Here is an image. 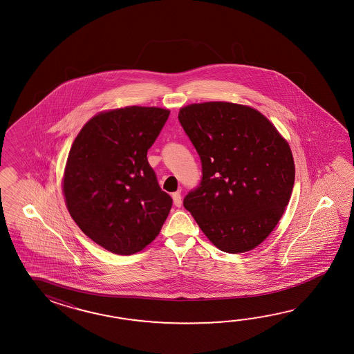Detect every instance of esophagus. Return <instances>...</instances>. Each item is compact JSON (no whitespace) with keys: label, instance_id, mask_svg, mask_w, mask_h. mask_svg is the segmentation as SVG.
Segmentation results:
<instances>
[{"label":"esophagus","instance_id":"1","mask_svg":"<svg viewBox=\"0 0 354 354\" xmlns=\"http://www.w3.org/2000/svg\"><path fill=\"white\" fill-rule=\"evenodd\" d=\"M172 198H174V206H176V207H180V205H182L180 192H174V194H172Z\"/></svg>","mask_w":354,"mask_h":354}]
</instances>
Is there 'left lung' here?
I'll use <instances>...</instances> for the list:
<instances>
[{
    "label": "left lung",
    "mask_w": 354,
    "mask_h": 354,
    "mask_svg": "<svg viewBox=\"0 0 354 354\" xmlns=\"http://www.w3.org/2000/svg\"><path fill=\"white\" fill-rule=\"evenodd\" d=\"M178 120L203 167L185 209L220 250L256 248L292 194L294 158L286 140L259 111L230 102L186 106Z\"/></svg>",
    "instance_id": "8db88e82"
}]
</instances>
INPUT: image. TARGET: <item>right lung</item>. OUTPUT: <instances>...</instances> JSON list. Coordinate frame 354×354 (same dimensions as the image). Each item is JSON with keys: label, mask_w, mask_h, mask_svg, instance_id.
<instances>
[{"label": "right lung", "mask_w": 354, "mask_h": 354, "mask_svg": "<svg viewBox=\"0 0 354 354\" xmlns=\"http://www.w3.org/2000/svg\"><path fill=\"white\" fill-rule=\"evenodd\" d=\"M169 111L130 106L93 116L68 154V211L90 239L129 256L156 239L172 207L147 153Z\"/></svg>", "instance_id": "right-lung-1"}]
</instances>
